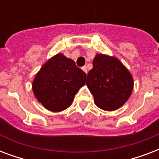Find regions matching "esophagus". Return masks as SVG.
Returning <instances> with one entry per match:
<instances>
[{
	"label": "esophagus",
	"instance_id": "1",
	"mask_svg": "<svg viewBox=\"0 0 159 159\" xmlns=\"http://www.w3.org/2000/svg\"><path fill=\"white\" fill-rule=\"evenodd\" d=\"M82 69L84 71V72L86 73V74H87V72H88V70H87V67H86V66H84V67H82Z\"/></svg>",
	"mask_w": 159,
	"mask_h": 159
}]
</instances>
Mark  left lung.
<instances>
[{
    "label": "left lung",
    "instance_id": "left-lung-1",
    "mask_svg": "<svg viewBox=\"0 0 159 159\" xmlns=\"http://www.w3.org/2000/svg\"><path fill=\"white\" fill-rule=\"evenodd\" d=\"M87 86L97 107L113 111L128 101L133 91L134 79L117 57L97 53L93 59V68L87 74Z\"/></svg>",
    "mask_w": 159,
    "mask_h": 159
}]
</instances>
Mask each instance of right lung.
<instances>
[{
	"label": "right lung",
	"mask_w": 159,
	"mask_h": 159,
	"mask_svg": "<svg viewBox=\"0 0 159 159\" xmlns=\"http://www.w3.org/2000/svg\"><path fill=\"white\" fill-rule=\"evenodd\" d=\"M87 75L73 60L57 53L48 59L32 82L34 97L53 112L64 111L72 105L75 95L86 83Z\"/></svg>",
	"instance_id": "right-lung-1"
}]
</instances>
